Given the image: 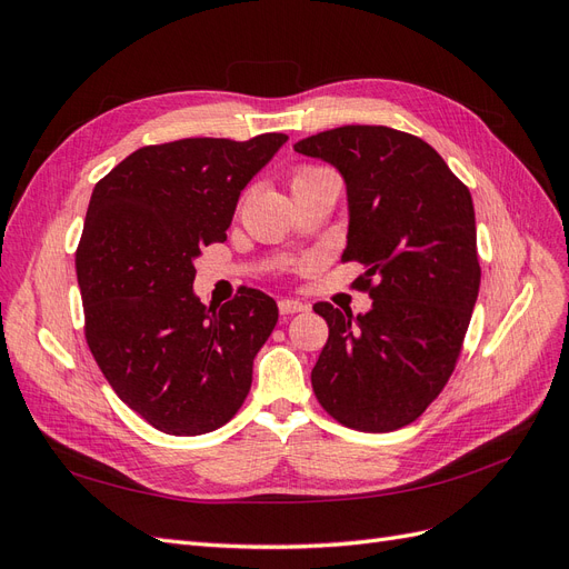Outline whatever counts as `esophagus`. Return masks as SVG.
Returning a JSON list of instances; mask_svg holds the SVG:
<instances>
[{
    "label": "esophagus",
    "mask_w": 569,
    "mask_h": 569,
    "mask_svg": "<svg viewBox=\"0 0 569 569\" xmlns=\"http://www.w3.org/2000/svg\"><path fill=\"white\" fill-rule=\"evenodd\" d=\"M278 308H280V316H295V313H303L308 306L297 299H280Z\"/></svg>",
    "instance_id": "34e87169"
}]
</instances>
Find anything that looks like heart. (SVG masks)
Wrapping results in <instances>:
<instances>
[{
    "label": "heart",
    "instance_id": "heart-1",
    "mask_svg": "<svg viewBox=\"0 0 569 569\" xmlns=\"http://www.w3.org/2000/svg\"><path fill=\"white\" fill-rule=\"evenodd\" d=\"M322 173H327V168H318V166H301L297 173H295V178H291V187H299V184H303V182H308V180H313V178H318V176H322Z\"/></svg>",
    "mask_w": 569,
    "mask_h": 569
}]
</instances>
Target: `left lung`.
Wrapping results in <instances>:
<instances>
[{
  "label": "left lung",
  "instance_id": "8db88e82",
  "mask_svg": "<svg viewBox=\"0 0 569 569\" xmlns=\"http://www.w3.org/2000/svg\"><path fill=\"white\" fill-rule=\"evenodd\" d=\"M295 149L332 163L349 197L341 263L372 299L363 316L320 301L330 337L311 372L330 416L358 432L418 420L449 382L479 295L481 268L470 189L420 137L343 126Z\"/></svg>",
  "mask_w": 569,
  "mask_h": 569
}]
</instances>
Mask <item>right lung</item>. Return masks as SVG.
<instances>
[{"label":"right lung","mask_w":569,"mask_h":569,"mask_svg":"<svg viewBox=\"0 0 569 569\" xmlns=\"http://www.w3.org/2000/svg\"><path fill=\"white\" fill-rule=\"evenodd\" d=\"M287 142L266 132L149 144L94 184L76 251L84 339L118 399L159 432H213L242 408L278 303L192 291L201 247L228 239L239 194Z\"/></svg>","instance_id":"obj_1"}]
</instances>
